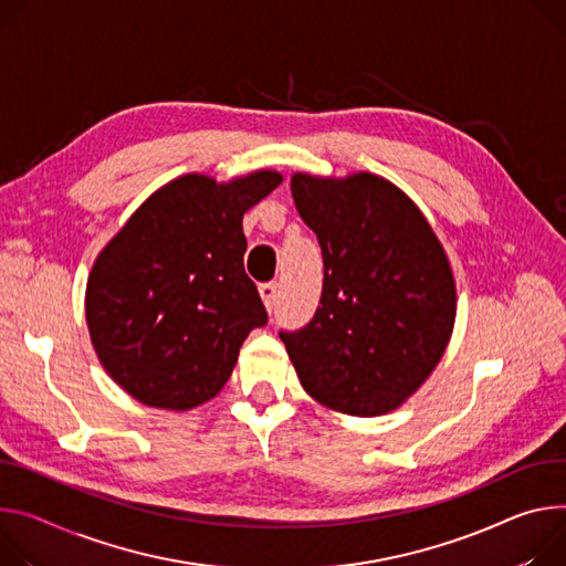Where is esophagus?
Segmentation results:
<instances>
[{
	"instance_id": "34e87169",
	"label": "esophagus",
	"mask_w": 566,
	"mask_h": 566,
	"mask_svg": "<svg viewBox=\"0 0 566 566\" xmlns=\"http://www.w3.org/2000/svg\"><path fill=\"white\" fill-rule=\"evenodd\" d=\"M260 295H262V300H264V304H266V310L273 312L275 304H277V295H280L277 282H266V284H262V286H260Z\"/></svg>"
}]
</instances>
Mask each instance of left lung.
<instances>
[{
    "label": "left lung",
    "mask_w": 566,
    "mask_h": 566,
    "mask_svg": "<svg viewBox=\"0 0 566 566\" xmlns=\"http://www.w3.org/2000/svg\"><path fill=\"white\" fill-rule=\"evenodd\" d=\"M291 193L323 252V293L314 318L280 338L321 403L388 413L424 384L451 338L447 254L413 200L379 176L295 174Z\"/></svg>",
    "instance_id": "obj_1"
}]
</instances>
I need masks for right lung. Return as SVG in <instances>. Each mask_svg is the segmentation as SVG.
I'll list each match as a JSON object with an SVG mask.
<instances>
[{"mask_svg":"<svg viewBox=\"0 0 566 566\" xmlns=\"http://www.w3.org/2000/svg\"><path fill=\"white\" fill-rule=\"evenodd\" d=\"M282 176L228 185L182 176L153 193L101 250L85 293L92 345L137 401L187 410L230 379L239 347L269 323L243 269V212Z\"/></svg>","mask_w":566,"mask_h":566,"instance_id":"add662e5","label":"right lung"}]
</instances>
